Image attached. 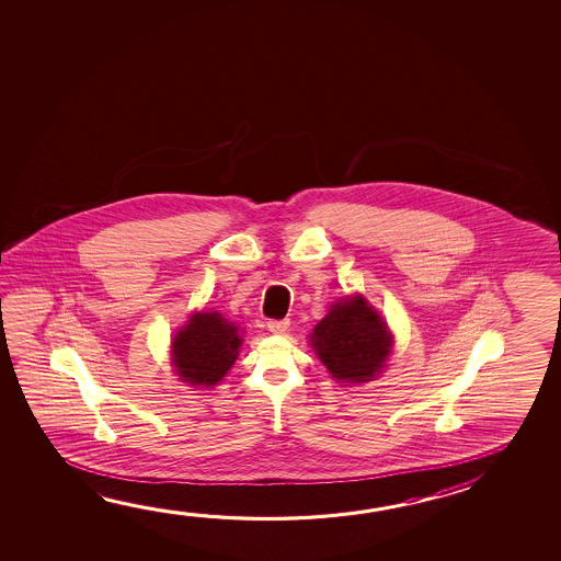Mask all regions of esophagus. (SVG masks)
Listing matches in <instances>:
<instances>
[{"label":"esophagus","mask_w":561,"mask_h":561,"mask_svg":"<svg viewBox=\"0 0 561 561\" xmlns=\"http://www.w3.org/2000/svg\"><path fill=\"white\" fill-rule=\"evenodd\" d=\"M267 329L270 332H274V334H285L287 329H289V321L287 319H272V321H267Z\"/></svg>","instance_id":"esophagus-1"}]
</instances>
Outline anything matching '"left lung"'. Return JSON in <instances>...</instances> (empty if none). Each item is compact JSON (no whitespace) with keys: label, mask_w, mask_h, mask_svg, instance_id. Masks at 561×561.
Masks as SVG:
<instances>
[{"label":"left lung","mask_w":561,"mask_h":561,"mask_svg":"<svg viewBox=\"0 0 561 561\" xmlns=\"http://www.w3.org/2000/svg\"><path fill=\"white\" fill-rule=\"evenodd\" d=\"M311 344L334 379L362 383L386 366L391 334L379 314L356 297L332 305L329 314L317 322Z\"/></svg>","instance_id":"obj_1"}]
</instances>
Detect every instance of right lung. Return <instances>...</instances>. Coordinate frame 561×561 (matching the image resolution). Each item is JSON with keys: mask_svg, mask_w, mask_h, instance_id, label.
<instances>
[{"mask_svg": "<svg viewBox=\"0 0 561 561\" xmlns=\"http://www.w3.org/2000/svg\"><path fill=\"white\" fill-rule=\"evenodd\" d=\"M239 346L234 324L225 321L219 312H197L172 344L175 371L185 383L215 386L234 364Z\"/></svg>", "mask_w": 561, "mask_h": 561, "instance_id": "right-lung-1", "label": "right lung"}]
</instances>
